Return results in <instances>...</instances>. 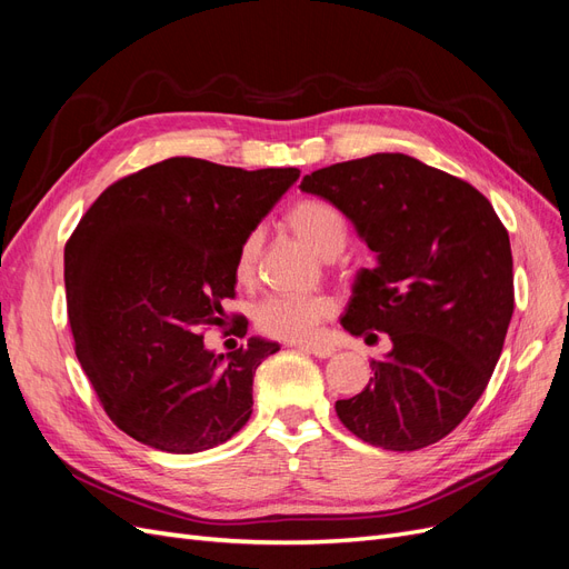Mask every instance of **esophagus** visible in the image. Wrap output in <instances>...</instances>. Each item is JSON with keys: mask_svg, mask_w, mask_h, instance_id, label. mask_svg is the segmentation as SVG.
Returning a JSON list of instances; mask_svg holds the SVG:
<instances>
[{"mask_svg": "<svg viewBox=\"0 0 569 569\" xmlns=\"http://www.w3.org/2000/svg\"><path fill=\"white\" fill-rule=\"evenodd\" d=\"M301 349L318 356V358H330L335 353V347H330V343H303Z\"/></svg>", "mask_w": 569, "mask_h": 569, "instance_id": "esophagus-1", "label": "esophagus"}]
</instances>
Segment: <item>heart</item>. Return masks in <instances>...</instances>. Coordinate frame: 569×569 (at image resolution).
Listing matches in <instances>:
<instances>
[{
  "label": "heart",
  "mask_w": 569,
  "mask_h": 569,
  "mask_svg": "<svg viewBox=\"0 0 569 569\" xmlns=\"http://www.w3.org/2000/svg\"><path fill=\"white\" fill-rule=\"evenodd\" d=\"M289 228L299 234L301 242L311 247L322 258H335L349 242V220L335 203L306 197L287 211ZM263 232L251 230L237 249L234 272L239 282H251L261 256ZM335 313V301L325 295H289L274 291L256 306V330L274 339L301 341L311 339L318 327Z\"/></svg>",
  "instance_id": "heart-1"
}]
</instances>
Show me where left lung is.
Segmentation results:
<instances>
[{
  "label": "left lung",
  "instance_id": "1",
  "mask_svg": "<svg viewBox=\"0 0 569 569\" xmlns=\"http://www.w3.org/2000/svg\"><path fill=\"white\" fill-rule=\"evenodd\" d=\"M303 192L335 203L377 266L358 272L343 330L391 351L368 387L337 401L343 427L387 451H418L468 418L503 351L515 308L508 230L489 199L406 153L316 170Z\"/></svg>",
  "mask_w": 569,
  "mask_h": 569
}]
</instances>
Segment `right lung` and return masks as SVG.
I'll return each instance as SVG.
<instances>
[{"mask_svg":"<svg viewBox=\"0 0 569 569\" xmlns=\"http://www.w3.org/2000/svg\"><path fill=\"white\" fill-rule=\"evenodd\" d=\"M299 168L168 159L109 184L68 237L76 356L111 422L168 453L213 449L251 416L253 372L280 351L251 337L211 353L203 330L234 299L237 249ZM237 335L247 318L237 316Z\"/></svg>","mask_w":569,"mask_h":569,"instance_id":"1","label":"right lung"}]
</instances>
